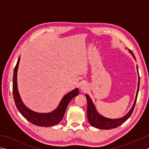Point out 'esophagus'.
<instances>
[{
  "label": "esophagus",
  "mask_w": 149,
  "mask_h": 149,
  "mask_svg": "<svg viewBox=\"0 0 149 149\" xmlns=\"http://www.w3.org/2000/svg\"><path fill=\"white\" fill-rule=\"evenodd\" d=\"M88 90V85L86 83H83L81 86V90L83 92H86Z\"/></svg>",
  "instance_id": "esophagus-1"
}]
</instances>
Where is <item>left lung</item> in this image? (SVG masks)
<instances>
[{
	"label": "left lung",
	"instance_id": "left-lung-1",
	"mask_svg": "<svg viewBox=\"0 0 149 149\" xmlns=\"http://www.w3.org/2000/svg\"><path fill=\"white\" fill-rule=\"evenodd\" d=\"M128 50L130 53L132 54L134 57V59L136 60L135 56L134 55L132 52L128 49ZM137 70H138V89H137V92L136 95V98L134 104L131 108L130 110L129 111L126 115L123 116L122 118H118V119H109L104 117V116H101L100 113H99L97 110L95 109V107L94 105V103H93L92 100H91L90 96L88 94H85V96L87 100V118L90 125L92 127L97 129H106L109 130L112 129H115L118 127L120 126L121 125L123 124L125 121H126L128 119L130 118V116L132 114V113L134 110V109L135 107V104L136 103L137 97H138V91H139V75L138 72V67L137 66Z\"/></svg>",
	"mask_w": 149,
	"mask_h": 149
}]
</instances>
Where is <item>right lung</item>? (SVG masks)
Segmentation results:
<instances>
[{"label": "right lung", "mask_w": 149, "mask_h": 149, "mask_svg": "<svg viewBox=\"0 0 149 149\" xmlns=\"http://www.w3.org/2000/svg\"><path fill=\"white\" fill-rule=\"evenodd\" d=\"M20 57L15 67L13 77V95L15 103L20 113L28 121L39 127H50L57 125L62 120L66 108L73 98L79 94L77 88L72 90L62 98L56 109L48 113H39L33 111L26 107L22 101L17 86V71L20 62Z\"/></svg>", "instance_id": "1"}]
</instances>
